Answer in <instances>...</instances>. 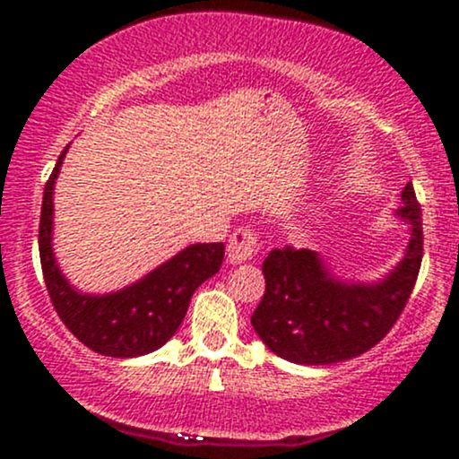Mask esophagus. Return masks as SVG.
Returning a JSON list of instances; mask_svg holds the SVG:
<instances>
[{"label":"esophagus","mask_w":459,"mask_h":459,"mask_svg":"<svg viewBox=\"0 0 459 459\" xmlns=\"http://www.w3.org/2000/svg\"><path fill=\"white\" fill-rule=\"evenodd\" d=\"M257 248H259L257 235L253 233V229L242 226V229L235 230L229 239V262L230 264L248 262V259L257 255Z\"/></svg>","instance_id":"obj_1"}]
</instances>
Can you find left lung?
Masks as SVG:
<instances>
[{
	"label": "left lung",
	"instance_id": "obj_1",
	"mask_svg": "<svg viewBox=\"0 0 459 459\" xmlns=\"http://www.w3.org/2000/svg\"><path fill=\"white\" fill-rule=\"evenodd\" d=\"M395 217L409 226L400 262L373 281L342 280L317 251L275 248L264 259L266 290L251 324L281 359L307 367L344 362L373 349L397 322L422 264V211L413 184Z\"/></svg>",
	"mask_w": 459,
	"mask_h": 459
}]
</instances>
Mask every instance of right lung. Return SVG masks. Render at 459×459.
I'll use <instances>...</instances> for the list:
<instances>
[{"instance_id": "add662e5", "label": "right lung", "mask_w": 459, "mask_h": 459, "mask_svg": "<svg viewBox=\"0 0 459 459\" xmlns=\"http://www.w3.org/2000/svg\"><path fill=\"white\" fill-rule=\"evenodd\" d=\"M68 146L59 155L44 188L39 220V257L46 289L68 331L106 358H140L161 349L182 319L197 286L215 275L224 244H191L133 284L110 293H84L59 268L53 251V195Z\"/></svg>"}]
</instances>
